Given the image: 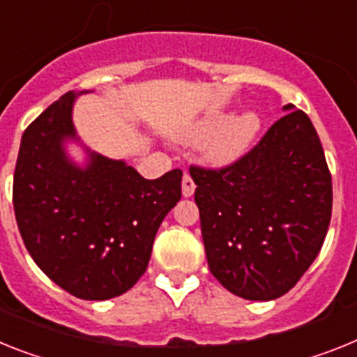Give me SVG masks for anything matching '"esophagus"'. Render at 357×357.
<instances>
[{"mask_svg":"<svg viewBox=\"0 0 357 357\" xmlns=\"http://www.w3.org/2000/svg\"><path fill=\"white\" fill-rule=\"evenodd\" d=\"M193 193H195V182L193 178L185 173L184 178H182V195L188 199V197H191Z\"/></svg>","mask_w":357,"mask_h":357,"instance_id":"1","label":"esophagus"}]
</instances>
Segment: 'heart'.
Wrapping results in <instances>:
<instances>
[{"instance_id":"b5f03b06","label":"heart","mask_w":357,"mask_h":357,"mask_svg":"<svg viewBox=\"0 0 357 357\" xmlns=\"http://www.w3.org/2000/svg\"><path fill=\"white\" fill-rule=\"evenodd\" d=\"M261 121L255 112L227 117L211 114L197 123L181 128L176 137L184 142H204V157L216 166L236 162L248 153L260 133Z\"/></svg>"}]
</instances>
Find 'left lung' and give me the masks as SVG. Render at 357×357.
<instances>
[{
	"label": "left lung",
	"mask_w": 357,
	"mask_h": 357,
	"mask_svg": "<svg viewBox=\"0 0 357 357\" xmlns=\"http://www.w3.org/2000/svg\"><path fill=\"white\" fill-rule=\"evenodd\" d=\"M287 114L255 148L222 169L190 167L213 276L243 300L291 291L324 245L332 181L307 114Z\"/></svg>",
	"instance_id": "8db88e82"
}]
</instances>
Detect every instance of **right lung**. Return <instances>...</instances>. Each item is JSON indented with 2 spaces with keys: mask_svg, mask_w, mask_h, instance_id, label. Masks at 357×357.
<instances>
[{
  "mask_svg": "<svg viewBox=\"0 0 357 357\" xmlns=\"http://www.w3.org/2000/svg\"><path fill=\"white\" fill-rule=\"evenodd\" d=\"M81 93H65L25 130L12 199L39 269L72 296L109 300L144 274L155 234L182 197V172L146 181L88 148L86 164L74 162L65 142H79L72 109Z\"/></svg>",
  "mask_w": 357,
  "mask_h": 357,
  "instance_id": "right-lung-1",
  "label": "right lung"
}]
</instances>
